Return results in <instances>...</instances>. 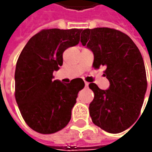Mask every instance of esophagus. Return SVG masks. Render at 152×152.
<instances>
[{"mask_svg":"<svg viewBox=\"0 0 152 152\" xmlns=\"http://www.w3.org/2000/svg\"><path fill=\"white\" fill-rule=\"evenodd\" d=\"M85 87H88V85H89V83H88V82H85Z\"/></svg>","mask_w":152,"mask_h":152,"instance_id":"34e87169","label":"esophagus"}]
</instances>
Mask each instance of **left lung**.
I'll use <instances>...</instances> for the list:
<instances>
[{
  "label": "left lung",
  "instance_id": "1",
  "mask_svg": "<svg viewBox=\"0 0 152 152\" xmlns=\"http://www.w3.org/2000/svg\"><path fill=\"white\" fill-rule=\"evenodd\" d=\"M80 41L93 52V67H107L110 82L107 90L89 85L95 94L89 107L92 122L108 133L124 131L139 118L147 89L140 51L127 34L109 28L84 29Z\"/></svg>",
  "mask_w": 152,
  "mask_h": 152
}]
</instances>
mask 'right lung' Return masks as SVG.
<instances>
[{
    "label": "right lung",
    "mask_w": 152,
    "mask_h": 152,
    "mask_svg": "<svg viewBox=\"0 0 152 152\" xmlns=\"http://www.w3.org/2000/svg\"><path fill=\"white\" fill-rule=\"evenodd\" d=\"M82 29H43L23 49L15 70V98L23 118L33 130L53 134L69 123L82 79L68 84L53 80L62 65V53L79 44Z\"/></svg>",
    "instance_id": "right-lung-1"
}]
</instances>
